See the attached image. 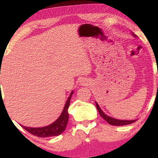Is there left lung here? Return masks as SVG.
I'll return each mask as SVG.
<instances>
[{
    "label": "left lung",
    "mask_w": 158,
    "mask_h": 158,
    "mask_svg": "<svg viewBox=\"0 0 158 158\" xmlns=\"http://www.w3.org/2000/svg\"><path fill=\"white\" fill-rule=\"evenodd\" d=\"M96 106H97V108L99 111V114H100L101 117H102L105 120H106L107 122L109 123L110 125H112V126H126V125H128V124H131V123H135L136 120H119V119H116L112 118V117H108L107 116L106 114H105L102 112V110L100 109L99 106H98L97 102H96Z\"/></svg>",
    "instance_id": "8db88e82"
}]
</instances>
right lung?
I'll use <instances>...</instances> for the list:
<instances>
[{
  "mask_svg": "<svg viewBox=\"0 0 158 158\" xmlns=\"http://www.w3.org/2000/svg\"><path fill=\"white\" fill-rule=\"evenodd\" d=\"M73 94V91L70 94V97L67 100L66 104L63 110L61 116L59 117L54 123L49 125L48 126L42 127V128H30V127L23 126L22 128H24L26 131L30 132L32 135L37 136L39 137H54L61 135V133L64 131L68 125L69 119L68 114V108L70 106V101L71 99V96Z\"/></svg>",
  "mask_w": 158,
  "mask_h": 158,
  "instance_id": "obj_1",
  "label": "right lung"
}]
</instances>
